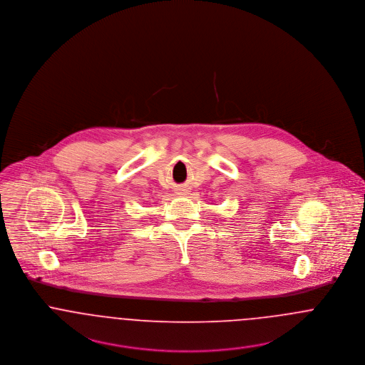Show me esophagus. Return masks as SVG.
Listing matches in <instances>:
<instances>
[{
  "label": "esophagus",
  "instance_id": "34e87169",
  "mask_svg": "<svg viewBox=\"0 0 365 365\" xmlns=\"http://www.w3.org/2000/svg\"><path fill=\"white\" fill-rule=\"evenodd\" d=\"M178 194L186 195V194H187V189H186V187H179V189H178Z\"/></svg>",
  "mask_w": 365,
  "mask_h": 365
}]
</instances>
